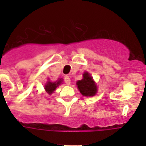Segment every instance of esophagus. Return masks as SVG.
<instances>
[{
  "mask_svg": "<svg viewBox=\"0 0 146 146\" xmlns=\"http://www.w3.org/2000/svg\"><path fill=\"white\" fill-rule=\"evenodd\" d=\"M64 81H65L66 85H68V86L69 85H70L71 80H70V77L68 76H65V78H64Z\"/></svg>",
  "mask_w": 146,
  "mask_h": 146,
  "instance_id": "1",
  "label": "esophagus"
}]
</instances>
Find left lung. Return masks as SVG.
I'll return each instance as SVG.
<instances>
[{
  "instance_id": "left-lung-1",
  "label": "left lung",
  "mask_w": 146,
  "mask_h": 146,
  "mask_svg": "<svg viewBox=\"0 0 146 146\" xmlns=\"http://www.w3.org/2000/svg\"><path fill=\"white\" fill-rule=\"evenodd\" d=\"M76 85L82 96H93L97 92V86L93 79L87 72L83 73V79L78 81Z\"/></svg>"
}]
</instances>
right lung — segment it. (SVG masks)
<instances>
[{
	"mask_svg": "<svg viewBox=\"0 0 146 146\" xmlns=\"http://www.w3.org/2000/svg\"><path fill=\"white\" fill-rule=\"evenodd\" d=\"M61 81L62 80L60 79V80L57 81V82H48L46 85H45L44 89H45V90H46V92H48V93L51 94L54 91L55 89H56V88H57V87L58 86L60 83H61Z\"/></svg>",
	"mask_w": 146,
	"mask_h": 146,
	"instance_id": "1",
	"label": "right lung"
}]
</instances>
